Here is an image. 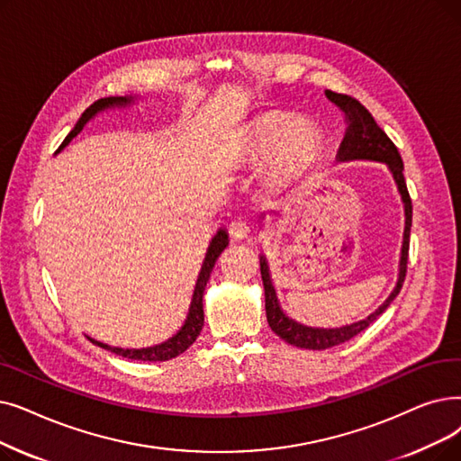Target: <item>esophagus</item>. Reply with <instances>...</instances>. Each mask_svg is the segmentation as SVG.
Listing matches in <instances>:
<instances>
[{"label":"esophagus","instance_id":"esophagus-1","mask_svg":"<svg viewBox=\"0 0 461 461\" xmlns=\"http://www.w3.org/2000/svg\"><path fill=\"white\" fill-rule=\"evenodd\" d=\"M230 233L233 239H237V241H241V239H245L250 233V224L245 218H237L230 224Z\"/></svg>","mask_w":461,"mask_h":461}]
</instances>
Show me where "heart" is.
<instances>
[{"label": "heart", "mask_w": 461, "mask_h": 461, "mask_svg": "<svg viewBox=\"0 0 461 461\" xmlns=\"http://www.w3.org/2000/svg\"><path fill=\"white\" fill-rule=\"evenodd\" d=\"M322 150V131L309 120H295L286 113H271L258 120L245 139L250 158L275 156V167L283 175L307 169Z\"/></svg>", "instance_id": "obj_1"}]
</instances>
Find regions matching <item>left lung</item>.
Returning <instances> with one entry per match:
<instances>
[{
	"mask_svg": "<svg viewBox=\"0 0 461 461\" xmlns=\"http://www.w3.org/2000/svg\"><path fill=\"white\" fill-rule=\"evenodd\" d=\"M326 97L345 114V124H347L345 137L337 152V159L339 162H350V159H373V162H383L388 166L405 205V231H403L402 259H399V276H397V285L393 292L373 314L359 320V322H354L343 328H330V330L309 328L288 318L278 305L266 256H259V271H262L264 290H266V314H267V322L271 330L288 345H294L299 348H309V350H326V348L350 341L352 337L367 330L375 320L390 307V303L393 302L399 290H402L403 280H405L407 259H409V239H411V226H412V203H411V195L403 176V159L399 156L397 147L392 143V139L375 122L371 113L359 104L357 99L347 94L331 92V90H326Z\"/></svg>",
	"mask_w": 461,
	"mask_h": 461,
	"instance_id": "obj_1",
	"label": "left lung"
}]
</instances>
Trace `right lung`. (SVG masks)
Returning a JSON list of instances; mask_svg holds the SVG:
<instances>
[{
  "label": "right lung",
  "instance_id": "1",
  "mask_svg": "<svg viewBox=\"0 0 461 461\" xmlns=\"http://www.w3.org/2000/svg\"><path fill=\"white\" fill-rule=\"evenodd\" d=\"M133 102L131 97H104V99H97L94 102L85 113L83 116L78 118V122L75 124V128L68 133V137L64 139V143L59 145V149H64L71 139L85 128V124L92 116H95L99 111H105L109 107H124L130 105ZM228 247V233L224 230H218V233L214 235V239L209 245L207 256H205V262L202 266V271H199L197 276V283H195V290H194V297H192V305H190V312L185 326L178 330L176 335H173L171 339H167L166 343L162 345H156V347H149V348H118V347H109L105 343H99L95 339L88 337L90 341L97 347H102L105 350H111L118 356L128 357V359H141V362H166V359L176 357L178 354H183L186 348L192 347V343L197 339V335L202 333L203 328V292L207 286V280L211 276V271L216 264L218 256L224 252V249Z\"/></svg>",
  "mask_w": 461,
  "mask_h": 461
}]
</instances>
